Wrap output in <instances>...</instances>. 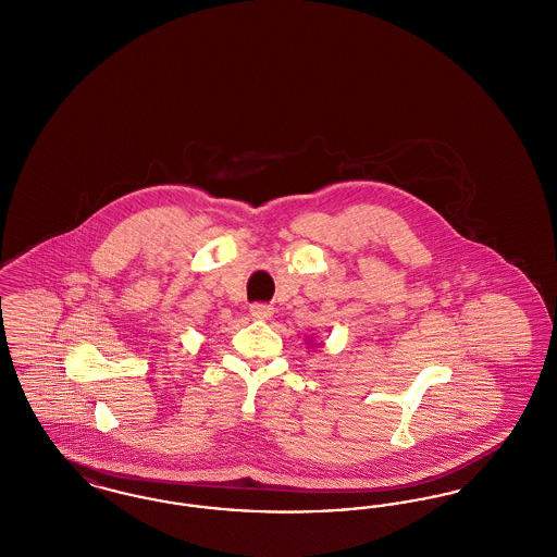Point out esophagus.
Returning a JSON list of instances; mask_svg holds the SVG:
<instances>
[{
	"instance_id": "esophagus-1",
	"label": "esophagus",
	"mask_w": 557,
	"mask_h": 557,
	"mask_svg": "<svg viewBox=\"0 0 557 557\" xmlns=\"http://www.w3.org/2000/svg\"><path fill=\"white\" fill-rule=\"evenodd\" d=\"M250 315L255 319H269L273 315V307L265 302H255L250 305Z\"/></svg>"
}]
</instances>
